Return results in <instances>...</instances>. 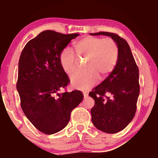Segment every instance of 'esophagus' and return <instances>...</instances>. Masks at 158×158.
<instances>
[{"mask_svg": "<svg viewBox=\"0 0 158 158\" xmlns=\"http://www.w3.org/2000/svg\"><path fill=\"white\" fill-rule=\"evenodd\" d=\"M83 94H84V98H85L88 97V95H89V93H88V91H84V92H83Z\"/></svg>", "mask_w": 158, "mask_h": 158, "instance_id": "34e87169", "label": "esophagus"}]
</instances>
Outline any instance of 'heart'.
<instances>
[{"mask_svg": "<svg viewBox=\"0 0 158 158\" xmlns=\"http://www.w3.org/2000/svg\"><path fill=\"white\" fill-rule=\"evenodd\" d=\"M77 58L84 60L86 70L73 74L70 83L74 89L85 90L93 86L98 79L105 80L110 75L118 59V47L110 37L87 36L74 43ZM60 63L66 74H72L78 68V59L73 50L64 49L60 56Z\"/></svg>", "mask_w": 158, "mask_h": 158, "instance_id": "1", "label": "heart"}]
</instances>
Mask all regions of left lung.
Returning <instances> with one entry per match:
<instances>
[{"label":"left lung","mask_w":158,"mask_h":158,"mask_svg":"<svg viewBox=\"0 0 158 158\" xmlns=\"http://www.w3.org/2000/svg\"><path fill=\"white\" fill-rule=\"evenodd\" d=\"M90 35L111 37L118 47V59L114 71L89 93L95 100L90 110L93 125L99 130L114 134L125 129L135 116L139 95V69L127 42L109 32Z\"/></svg>","instance_id":"obj_1"}]
</instances>
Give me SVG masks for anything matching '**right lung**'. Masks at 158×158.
<instances>
[{
	"label": "right lung",
	"instance_id": "right-lung-1",
	"mask_svg": "<svg viewBox=\"0 0 158 158\" xmlns=\"http://www.w3.org/2000/svg\"><path fill=\"white\" fill-rule=\"evenodd\" d=\"M78 35L42 31L26 44L20 56L17 90L21 109L29 121L46 135L65 127L71 111L84 98L79 90L59 92L69 82L60 65V54Z\"/></svg>",
	"mask_w": 158,
	"mask_h": 158
}]
</instances>
